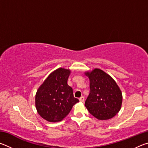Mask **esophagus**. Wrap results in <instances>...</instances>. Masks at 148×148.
Instances as JSON below:
<instances>
[{"label": "esophagus", "mask_w": 148, "mask_h": 148, "mask_svg": "<svg viewBox=\"0 0 148 148\" xmlns=\"http://www.w3.org/2000/svg\"><path fill=\"white\" fill-rule=\"evenodd\" d=\"M79 101H80V102H84V101H85V98H84V96H82V97H80V98L79 99Z\"/></svg>", "instance_id": "obj_1"}]
</instances>
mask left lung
<instances>
[{
	"mask_svg": "<svg viewBox=\"0 0 148 148\" xmlns=\"http://www.w3.org/2000/svg\"><path fill=\"white\" fill-rule=\"evenodd\" d=\"M90 92L85 102L89 113L100 120L109 119L121 109L122 93L116 82L108 74L99 69L87 72Z\"/></svg>",
	"mask_w": 148,
	"mask_h": 148,
	"instance_id": "8db88e82",
	"label": "left lung"
}]
</instances>
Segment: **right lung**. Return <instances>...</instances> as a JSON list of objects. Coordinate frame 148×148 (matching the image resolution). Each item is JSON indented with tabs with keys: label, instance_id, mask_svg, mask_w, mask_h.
I'll return each mask as SVG.
<instances>
[{
	"label": "right lung",
	"instance_id": "obj_1",
	"mask_svg": "<svg viewBox=\"0 0 148 148\" xmlns=\"http://www.w3.org/2000/svg\"><path fill=\"white\" fill-rule=\"evenodd\" d=\"M70 73L69 70L57 69L49 74L36 92V110L40 116L47 121H61L79 102L74 98L72 88L67 84Z\"/></svg>",
	"mask_w": 148,
	"mask_h": 148
}]
</instances>
